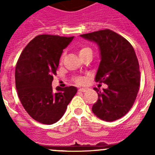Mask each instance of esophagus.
<instances>
[{"instance_id":"34e87169","label":"esophagus","mask_w":155,"mask_h":155,"mask_svg":"<svg viewBox=\"0 0 155 155\" xmlns=\"http://www.w3.org/2000/svg\"><path fill=\"white\" fill-rule=\"evenodd\" d=\"M79 91H81V92H86L87 91H88V88L87 87H81V88H79Z\"/></svg>"}]
</instances>
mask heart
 <instances>
[{
  "label": "heart",
  "mask_w": 155,
  "mask_h": 155,
  "mask_svg": "<svg viewBox=\"0 0 155 155\" xmlns=\"http://www.w3.org/2000/svg\"><path fill=\"white\" fill-rule=\"evenodd\" d=\"M87 50H91V49L88 47H82L81 48L80 50H79V55L82 54V53H85L86 51ZM63 57H64V55H62L61 57V61L63 60ZM87 81V78L85 76H78V77H76L74 78V81L76 82L77 84H85L86 82Z\"/></svg>",
  "instance_id": "b5f03b06"
}]
</instances>
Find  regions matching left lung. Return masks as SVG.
<instances>
[{"instance_id": "left-lung-1", "label": "left lung", "mask_w": 155, "mask_h": 155, "mask_svg": "<svg viewBox=\"0 0 155 155\" xmlns=\"http://www.w3.org/2000/svg\"><path fill=\"white\" fill-rule=\"evenodd\" d=\"M80 36L98 46L101 61L94 80L108 85L102 91L94 88L98 97L91 110L104 121L118 120L131 109L139 91V63L134 47L125 38L109 29Z\"/></svg>"}]
</instances>
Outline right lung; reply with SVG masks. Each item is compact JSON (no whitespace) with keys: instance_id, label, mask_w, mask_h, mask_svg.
Instances as JSON below:
<instances>
[{"instance_id":"1","label":"right lung","mask_w":155,"mask_h":155,"mask_svg":"<svg viewBox=\"0 0 155 155\" xmlns=\"http://www.w3.org/2000/svg\"><path fill=\"white\" fill-rule=\"evenodd\" d=\"M74 36L39 35L25 46L15 68V85L24 109L31 118L43 124H53L65 113L77 93L74 86L52 87L59 61Z\"/></svg>"}]
</instances>
